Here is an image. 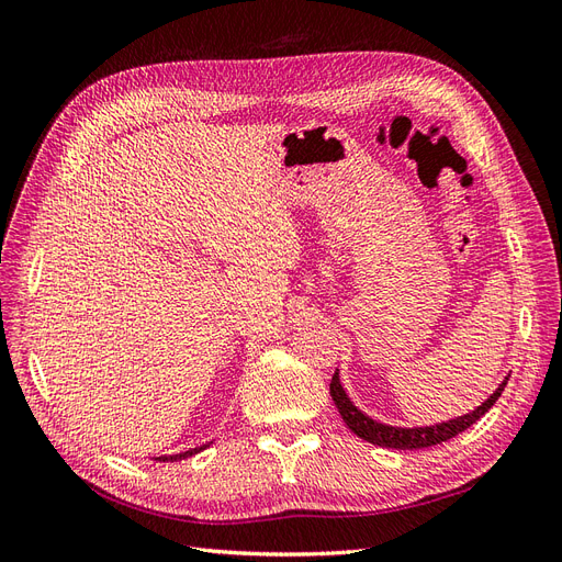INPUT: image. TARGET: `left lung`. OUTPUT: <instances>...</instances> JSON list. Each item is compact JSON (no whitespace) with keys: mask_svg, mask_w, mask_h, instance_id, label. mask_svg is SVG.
Here are the masks:
<instances>
[{"mask_svg":"<svg viewBox=\"0 0 562 562\" xmlns=\"http://www.w3.org/2000/svg\"><path fill=\"white\" fill-rule=\"evenodd\" d=\"M506 382H508V378H504V382L497 386L495 394H492L483 405L475 407L473 413L462 415L457 419L440 422V424H436V427H415V429L389 427V424H382L378 419L363 415L359 407L351 403V398L347 396V391L342 389V384H339L337 372L330 380V396H333L337 411H339V415H342L347 427L359 438L368 440V443L382 446V448H394V450H422V448H431V446L443 443V440H450L457 434L467 431L471 424L479 422L490 411V407L497 403Z\"/></svg>","mask_w":562,"mask_h":562,"instance_id":"1","label":"left lung"}]
</instances>
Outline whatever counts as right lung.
<instances>
[{
    "label": "right lung",
    "mask_w": 562,
    "mask_h": 562,
    "mask_svg": "<svg viewBox=\"0 0 562 562\" xmlns=\"http://www.w3.org/2000/svg\"><path fill=\"white\" fill-rule=\"evenodd\" d=\"M203 448H209V446H201V448H192V450H187V452H180V454H164V457H157V459H159V462H178V459H184V457H192V454L201 452Z\"/></svg>",
    "instance_id": "1"
}]
</instances>
